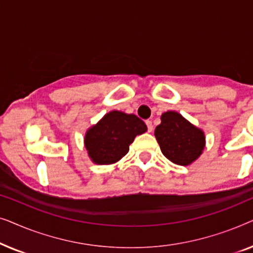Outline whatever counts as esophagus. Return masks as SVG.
Listing matches in <instances>:
<instances>
[{
	"label": "esophagus",
	"mask_w": 253,
	"mask_h": 253,
	"mask_svg": "<svg viewBox=\"0 0 253 253\" xmlns=\"http://www.w3.org/2000/svg\"><path fill=\"white\" fill-rule=\"evenodd\" d=\"M146 126H147V130H148V132H152V131H153V124H152V121H150V120H147L146 122Z\"/></svg>",
	"instance_id": "34e87169"
}]
</instances>
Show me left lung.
Listing matches in <instances>:
<instances>
[{
	"mask_svg": "<svg viewBox=\"0 0 253 253\" xmlns=\"http://www.w3.org/2000/svg\"><path fill=\"white\" fill-rule=\"evenodd\" d=\"M154 134L165 157L176 165H190L205 147L203 131L176 112L162 114Z\"/></svg>",
	"mask_w": 253,
	"mask_h": 253,
	"instance_id": "1",
	"label": "left lung"
}]
</instances>
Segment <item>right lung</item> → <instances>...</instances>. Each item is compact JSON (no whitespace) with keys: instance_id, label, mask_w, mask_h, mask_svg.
Listing matches in <instances>:
<instances>
[{"instance_id":"add662e5","label":"right lung","mask_w":253,"mask_h":253,"mask_svg":"<svg viewBox=\"0 0 253 253\" xmlns=\"http://www.w3.org/2000/svg\"><path fill=\"white\" fill-rule=\"evenodd\" d=\"M146 130L139 117L113 110L86 132L85 147L95 164H115L129 152L134 137Z\"/></svg>"}]
</instances>
